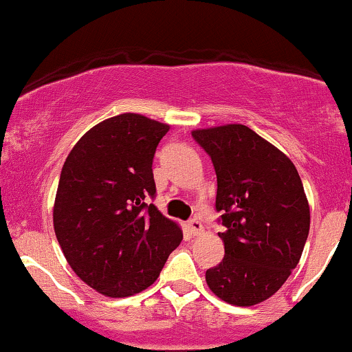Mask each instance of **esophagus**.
I'll use <instances>...</instances> for the list:
<instances>
[{
	"mask_svg": "<svg viewBox=\"0 0 352 352\" xmlns=\"http://www.w3.org/2000/svg\"><path fill=\"white\" fill-rule=\"evenodd\" d=\"M188 230H189V232H191L192 235L199 234L201 230H202V224H201L199 219H196V217L189 219V221H188Z\"/></svg>",
	"mask_w": 352,
	"mask_h": 352,
	"instance_id": "esophagus-1",
	"label": "esophagus"
}]
</instances>
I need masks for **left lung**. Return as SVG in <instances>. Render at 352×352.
<instances>
[{"label": "left lung", "mask_w": 352, "mask_h": 352, "mask_svg": "<svg viewBox=\"0 0 352 352\" xmlns=\"http://www.w3.org/2000/svg\"><path fill=\"white\" fill-rule=\"evenodd\" d=\"M212 160L224 258L206 272L221 300L252 307L282 288L309 232V206L295 164L245 125L194 130Z\"/></svg>", "instance_id": "obj_1"}]
</instances>
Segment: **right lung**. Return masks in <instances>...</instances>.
Instances as JSON below:
<instances>
[{
  "mask_svg": "<svg viewBox=\"0 0 352 352\" xmlns=\"http://www.w3.org/2000/svg\"><path fill=\"white\" fill-rule=\"evenodd\" d=\"M169 125L122 113L90 128L69 153L54 202V230L82 282L110 298L143 292L183 241L155 199L153 158Z\"/></svg>",
  "mask_w": 352,
  "mask_h": 352,
  "instance_id": "add662e5",
  "label": "right lung"
}]
</instances>
